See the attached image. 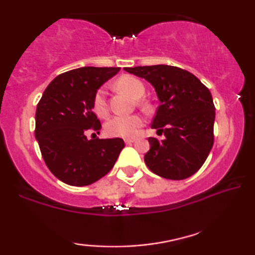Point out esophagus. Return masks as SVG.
I'll return each mask as SVG.
<instances>
[{"label":"esophagus","mask_w":255,"mask_h":255,"mask_svg":"<svg viewBox=\"0 0 255 255\" xmlns=\"http://www.w3.org/2000/svg\"><path fill=\"white\" fill-rule=\"evenodd\" d=\"M134 138H127L124 140L125 141V143H128V145H130V143H132V142H134Z\"/></svg>","instance_id":"1"}]
</instances>
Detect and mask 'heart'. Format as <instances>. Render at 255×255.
Masks as SVG:
<instances>
[{"instance_id": "b5f03b06", "label": "heart", "mask_w": 255, "mask_h": 255, "mask_svg": "<svg viewBox=\"0 0 255 255\" xmlns=\"http://www.w3.org/2000/svg\"><path fill=\"white\" fill-rule=\"evenodd\" d=\"M116 86L121 91L127 92L132 98L139 99L145 93V85L138 78L133 76H122L116 80ZM94 113L99 117L105 119L109 114V107L107 102L106 87L98 88L94 93L93 101H92ZM143 125V119L140 115L131 116H115L107 122L105 125V131L109 136H123L130 138L138 133L139 128Z\"/></svg>"}]
</instances>
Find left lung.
Segmentation results:
<instances>
[{
    "mask_svg": "<svg viewBox=\"0 0 255 255\" xmlns=\"http://www.w3.org/2000/svg\"><path fill=\"white\" fill-rule=\"evenodd\" d=\"M124 70L152 84L161 102L152 128L165 139L148 138L146 165L163 178H189L202 167L214 143L215 106L209 90L178 66L160 64Z\"/></svg>",
    "mask_w": 255,
    "mask_h": 255,
    "instance_id": "1",
    "label": "left lung"
}]
</instances>
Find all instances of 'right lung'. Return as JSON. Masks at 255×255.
<instances>
[{
  "instance_id": "add662e5",
  "label": "right lung",
  "mask_w": 255,
  "mask_h": 255,
  "mask_svg": "<svg viewBox=\"0 0 255 255\" xmlns=\"http://www.w3.org/2000/svg\"><path fill=\"white\" fill-rule=\"evenodd\" d=\"M120 70L95 66L70 70L48 85L40 99L35 138L48 169L68 185L86 186L102 178L124 148L121 138L86 136L87 132L101 130L92 107L94 93Z\"/></svg>"
}]
</instances>
